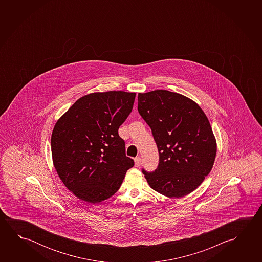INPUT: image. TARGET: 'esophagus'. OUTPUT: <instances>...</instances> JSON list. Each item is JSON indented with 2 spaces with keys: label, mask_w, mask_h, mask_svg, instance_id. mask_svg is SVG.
I'll list each match as a JSON object with an SVG mask.
<instances>
[{
  "label": "esophagus",
  "mask_w": 262,
  "mask_h": 262,
  "mask_svg": "<svg viewBox=\"0 0 262 262\" xmlns=\"http://www.w3.org/2000/svg\"><path fill=\"white\" fill-rule=\"evenodd\" d=\"M134 162H135V166H136V167H139V166L141 165V162H142L141 157H140V156L136 157V158L134 159Z\"/></svg>",
  "instance_id": "1"
}]
</instances>
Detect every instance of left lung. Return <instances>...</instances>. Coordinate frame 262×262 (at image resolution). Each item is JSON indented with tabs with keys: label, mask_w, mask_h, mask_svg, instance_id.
Returning a JSON list of instances; mask_svg holds the SVG:
<instances>
[{
	"label": "left lung",
	"mask_w": 262,
	"mask_h": 262,
	"mask_svg": "<svg viewBox=\"0 0 262 262\" xmlns=\"http://www.w3.org/2000/svg\"><path fill=\"white\" fill-rule=\"evenodd\" d=\"M138 111L158 147L155 172L143 170L151 188L169 198L192 193L212 170L216 141L205 112L193 99L164 90L138 94Z\"/></svg>",
	"instance_id": "8db88e82"
}]
</instances>
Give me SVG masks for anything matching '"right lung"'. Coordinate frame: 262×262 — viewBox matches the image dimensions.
Segmentation results:
<instances>
[{
	"mask_svg": "<svg viewBox=\"0 0 262 262\" xmlns=\"http://www.w3.org/2000/svg\"><path fill=\"white\" fill-rule=\"evenodd\" d=\"M135 92L85 95L57 120L51 151L56 172L78 199L97 204L120 189L134 161L118 134L132 112Z\"/></svg>",
	"mask_w": 262,
	"mask_h": 262,
	"instance_id": "1",
	"label": "right lung"
}]
</instances>
